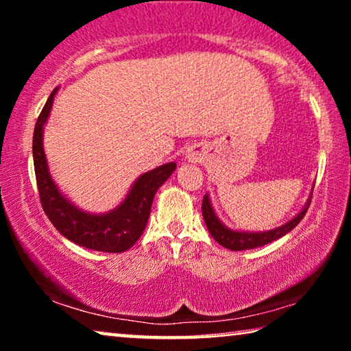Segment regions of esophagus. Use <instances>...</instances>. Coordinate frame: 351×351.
<instances>
[{"label": "esophagus", "mask_w": 351, "mask_h": 351, "mask_svg": "<svg viewBox=\"0 0 351 351\" xmlns=\"http://www.w3.org/2000/svg\"><path fill=\"white\" fill-rule=\"evenodd\" d=\"M185 158L191 162H198V161H201V152L198 150V148H190V150L186 152Z\"/></svg>", "instance_id": "esophagus-1"}]
</instances>
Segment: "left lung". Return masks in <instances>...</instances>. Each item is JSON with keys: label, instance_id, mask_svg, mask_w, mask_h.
Returning a JSON list of instances; mask_svg holds the SVG:
<instances>
[{"label": "left lung", "instance_id": "obj_1", "mask_svg": "<svg viewBox=\"0 0 351 351\" xmlns=\"http://www.w3.org/2000/svg\"><path fill=\"white\" fill-rule=\"evenodd\" d=\"M310 203H311V193L308 196V199H306L304 208L300 209L299 214L294 215L289 222L282 223L281 227L267 230V232H244V230H233L227 227V225L217 217V214H215L208 193L204 195L201 209H203V219L206 222V227H208L209 233L213 234V238L220 244V246L227 247L230 251H246V249L261 247L271 241H276V239H280L285 237V234L289 233L291 230H294L297 227V223L304 219Z\"/></svg>", "mask_w": 351, "mask_h": 351}]
</instances>
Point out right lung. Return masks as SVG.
<instances>
[{"label":"right lung","instance_id":"1","mask_svg":"<svg viewBox=\"0 0 351 351\" xmlns=\"http://www.w3.org/2000/svg\"><path fill=\"white\" fill-rule=\"evenodd\" d=\"M59 88L52 90L43 107L33 132V162L43 209L62 237L78 246L100 252H124L137 243L147 227L156 191L176 171V162H166L138 176L126 198L108 213H88L62 193L47 166L43 134Z\"/></svg>","mask_w":351,"mask_h":351}]
</instances>
